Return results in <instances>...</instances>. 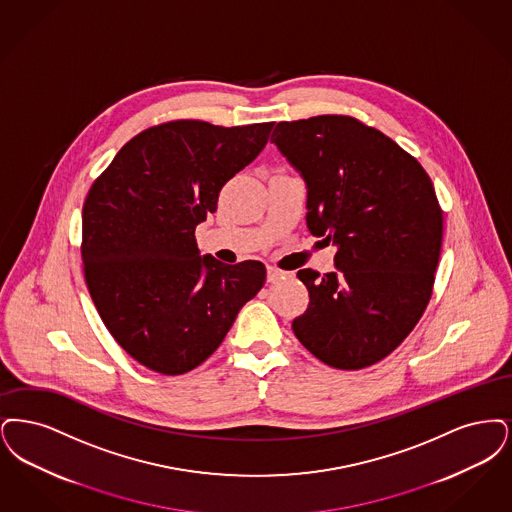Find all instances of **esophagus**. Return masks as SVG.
<instances>
[{
  "label": "esophagus",
  "instance_id": "34e87169",
  "mask_svg": "<svg viewBox=\"0 0 512 512\" xmlns=\"http://www.w3.org/2000/svg\"><path fill=\"white\" fill-rule=\"evenodd\" d=\"M287 277H290L287 271H281V269H277L275 266H267V281L269 283H279V281H283Z\"/></svg>",
  "mask_w": 512,
  "mask_h": 512
}]
</instances>
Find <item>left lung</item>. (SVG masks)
<instances>
[{"mask_svg": "<svg viewBox=\"0 0 512 512\" xmlns=\"http://www.w3.org/2000/svg\"><path fill=\"white\" fill-rule=\"evenodd\" d=\"M271 143L306 183V223L336 271L300 269L310 306L296 338L334 369L394 352L421 319L442 248V210L423 166L350 116L279 122Z\"/></svg>", "mask_w": 512, "mask_h": 512, "instance_id": "left-lung-1", "label": "left lung"}]
</instances>
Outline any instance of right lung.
I'll return each instance as SVG.
<instances>
[{
  "instance_id": "1",
  "label": "right lung",
  "mask_w": 512,
  "mask_h": 512,
  "mask_svg": "<svg viewBox=\"0 0 512 512\" xmlns=\"http://www.w3.org/2000/svg\"><path fill=\"white\" fill-rule=\"evenodd\" d=\"M273 122L222 128L178 120L128 141L89 189L82 260L93 304L141 365L183 375L212 356L266 266L200 256L195 229L223 185L266 147Z\"/></svg>"
}]
</instances>
